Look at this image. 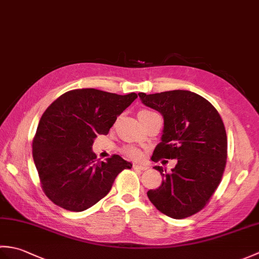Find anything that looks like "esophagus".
<instances>
[{
  "instance_id": "obj_1",
  "label": "esophagus",
  "mask_w": 259,
  "mask_h": 259,
  "mask_svg": "<svg viewBox=\"0 0 259 259\" xmlns=\"http://www.w3.org/2000/svg\"><path fill=\"white\" fill-rule=\"evenodd\" d=\"M134 168L137 170H147L148 167L147 164H142V163H134Z\"/></svg>"
}]
</instances>
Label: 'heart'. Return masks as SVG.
Listing matches in <instances>:
<instances>
[{
  "label": "heart",
  "instance_id": "heart-1",
  "mask_svg": "<svg viewBox=\"0 0 259 259\" xmlns=\"http://www.w3.org/2000/svg\"><path fill=\"white\" fill-rule=\"evenodd\" d=\"M149 112H151V111H149V110H141L139 114L149 113ZM124 155L128 158H131V159H140L142 157L141 151L136 147H126L124 149Z\"/></svg>",
  "mask_w": 259,
  "mask_h": 259
}]
</instances>
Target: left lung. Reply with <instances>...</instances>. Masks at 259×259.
Returning <instances> with one entry per match:
<instances>
[{
    "label": "left lung",
    "instance_id": "1",
    "mask_svg": "<svg viewBox=\"0 0 259 259\" xmlns=\"http://www.w3.org/2000/svg\"><path fill=\"white\" fill-rule=\"evenodd\" d=\"M138 95L145 106L163 117L161 141L151 159H177L171 172L155 166L162 183L147 192L148 198L169 217L192 216L210 199L226 166L227 136L221 115L210 102L191 91Z\"/></svg>",
    "mask_w": 259,
    "mask_h": 259
}]
</instances>
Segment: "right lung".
<instances>
[{
    "mask_svg": "<svg viewBox=\"0 0 259 259\" xmlns=\"http://www.w3.org/2000/svg\"><path fill=\"white\" fill-rule=\"evenodd\" d=\"M138 96L78 89L59 97L38 122L33 160L43 191L59 207L83 211L102 199L115 177L133 163L118 155L107 161L92 151L98 135H107L118 115Z\"/></svg>",
    "mask_w": 259,
    "mask_h": 259,
    "instance_id": "1",
    "label": "right lung"
}]
</instances>
